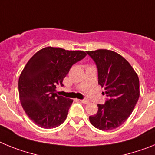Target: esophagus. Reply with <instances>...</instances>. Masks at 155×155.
<instances>
[{
	"label": "esophagus",
	"mask_w": 155,
	"mask_h": 155,
	"mask_svg": "<svg viewBox=\"0 0 155 155\" xmlns=\"http://www.w3.org/2000/svg\"><path fill=\"white\" fill-rule=\"evenodd\" d=\"M80 101L82 102V103H84V104H87V103H88V101H87V99H81Z\"/></svg>",
	"instance_id": "obj_1"
}]
</instances>
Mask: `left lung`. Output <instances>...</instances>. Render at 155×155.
Masks as SVG:
<instances>
[{
	"mask_svg": "<svg viewBox=\"0 0 155 155\" xmlns=\"http://www.w3.org/2000/svg\"><path fill=\"white\" fill-rule=\"evenodd\" d=\"M98 68V84L109 99L98 105V112L89 116L90 123L101 130H113L128 119L140 97L137 74L119 53L109 50L87 51Z\"/></svg>",
	"mask_w": 155,
	"mask_h": 155,
	"instance_id": "obj_1",
	"label": "left lung"
}]
</instances>
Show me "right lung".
Instances as JSON below:
<instances>
[{
    "instance_id": "obj_1",
    "label": "right lung",
    "mask_w": 155,
    "mask_h": 155,
    "mask_svg": "<svg viewBox=\"0 0 155 155\" xmlns=\"http://www.w3.org/2000/svg\"><path fill=\"white\" fill-rule=\"evenodd\" d=\"M87 55L81 50L47 46L31 57L18 79L21 106L31 121L42 128H55L65 121L73 100L59 95L57 85L74 64Z\"/></svg>"
}]
</instances>
